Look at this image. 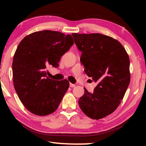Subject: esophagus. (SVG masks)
I'll return each instance as SVG.
<instances>
[{
    "instance_id": "esophagus-1",
    "label": "esophagus",
    "mask_w": 146,
    "mask_h": 146,
    "mask_svg": "<svg viewBox=\"0 0 146 146\" xmlns=\"http://www.w3.org/2000/svg\"><path fill=\"white\" fill-rule=\"evenodd\" d=\"M70 86L71 88H74L75 86V84H74L72 83H70Z\"/></svg>"
}]
</instances>
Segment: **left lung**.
I'll return each mask as SVG.
<instances>
[{"label":"left lung","instance_id":"8db88e82","mask_svg":"<svg viewBox=\"0 0 146 146\" xmlns=\"http://www.w3.org/2000/svg\"><path fill=\"white\" fill-rule=\"evenodd\" d=\"M82 51L84 71L97 82L93 93L84 88L78 104L84 114L98 120L111 114L120 105L130 82L129 58L119 42L100 33H72Z\"/></svg>","mask_w":146,"mask_h":146}]
</instances>
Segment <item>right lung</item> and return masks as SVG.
Instances as JSON below:
<instances>
[{"mask_svg":"<svg viewBox=\"0 0 146 146\" xmlns=\"http://www.w3.org/2000/svg\"><path fill=\"white\" fill-rule=\"evenodd\" d=\"M73 44L71 35L44 30L26 36L19 44L12 64L14 88L33 114L48 115L58 108L70 83L49 78L46 70L58 67L61 56Z\"/></svg>","mask_w":146,"mask_h":146,"instance_id":"right-lung-1","label":"right lung"}]
</instances>
